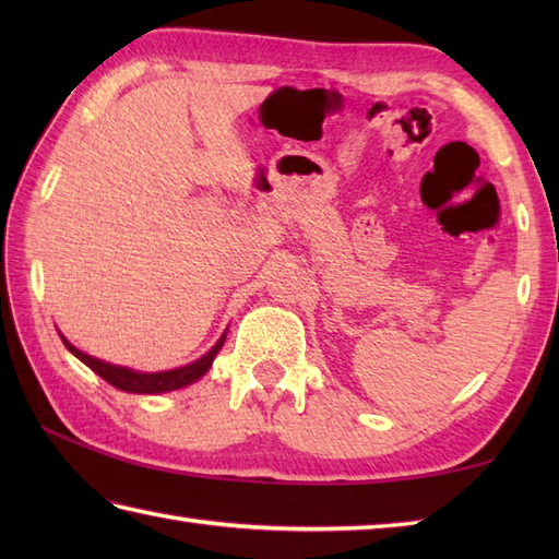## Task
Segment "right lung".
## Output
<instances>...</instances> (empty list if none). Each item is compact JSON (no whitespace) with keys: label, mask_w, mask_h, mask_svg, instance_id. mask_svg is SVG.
Masks as SVG:
<instances>
[{"label":"right lung","mask_w":559,"mask_h":559,"mask_svg":"<svg viewBox=\"0 0 559 559\" xmlns=\"http://www.w3.org/2000/svg\"><path fill=\"white\" fill-rule=\"evenodd\" d=\"M62 341H64V346L74 353L83 365H88L93 372L103 377L105 382L112 384L115 389L129 391V394H163V391L182 389L187 384L197 382L199 377H204L209 372L213 358H216L218 350L223 348L225 334L218 338L216 346H213L206 355H201L197 362H189L185 367H177V370H168V372H136V370H129V367L103 362L98 358H91V355H86V353H81L76 346H71L64 336H62Z\"/></svg>","instance_id":"add662e5"}]
</instances>
